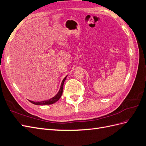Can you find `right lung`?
<instances>
[{
  "label": "right lung",
  "mask_w": 146,
  "mask_h": 146,
  "mask_svg": "<svg viewBox=\"0 0 146 146\" xmlns=\"http://www.w3.org/2000/svg\"><path fill=\"white\" fill-rule=\"evenodd\" d=\"M66 77H67V76H66V77H64V78L62 82H61V86H60V89L58 91V93H57L54 98H52V99H48V100H44V101H41V102H34V101H31V100H29L31 103H32L35 105H50V104H54L56 102L58 101L60 98L61 95H62V93H63V85H64V81L66 80Z\"/></svg>",
  "instance_id": "right-lung-1"
}]
</instances>
